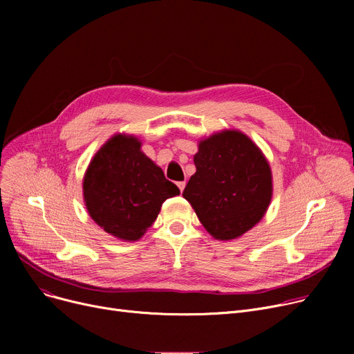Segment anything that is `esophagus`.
<instances>
[{"label": "esophagus", "instance_id": "34e87169", "mask_svg": "<svg viewBox=\"0 0 354 354\" xmlns=\"http://www.w3.org/2000/svg\"><path fill=\"white\" fill-rule=\"evenodd\" d=\"M176 185H178L179 191H180V192H183V189H185V185H187V182H185V180H180V182H178Z\"/></svg>", "mask_w": 354, "mask_h": 354}]
</instances>
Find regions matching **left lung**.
I'll list each match as a JSON object with an SVG mask.
<instances>
[{"instance_id":"8db88e82","label":"left lung","mask_w":354,"mask_h":354,"mask_svg":"<svg viewBox=\"0 0 354 354\" xmlns=\"http://www.w3.org/2000/svg\"><path fill=\"white\" fill-rule=\"evenodd\" d=\"M198 147L196 172L182 195L214 238L235 239L267 212L272 196L270 163L261 149L238 130L214 133Z\"/></svg>"}]
</instances>
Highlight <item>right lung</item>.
Returning a JSON list of instances; mask_svg holds the SVG:
<instances>
[{"instance_id": "obj_1", "label": "right lung", "mask_w": 354, "mask_h": 354, "mask_svg": "<svg viewBox=\"0 0 354 354\" xmlns=\"http://www.w3.org/2000/svg\"><path fill=\"white\" fill-rule=\"evenodd\" d=\"M140 145L135 136L110 138L91 159L83 180L91 219L123 241H138L152 227L162 203L180 194Z\"/></svg>"}]
</instances>
